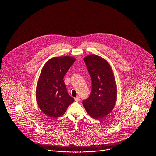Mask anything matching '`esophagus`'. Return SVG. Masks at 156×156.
Listing matches in <instances>:
<instances>
[{
    "mask_svg": "<svg viewBox=\"0 0 156 156\" xmlns=\"http://www.w3.org/2000/svg\"><path fill=\"white\" fill-rule=\"evenodd\" d=\"M80 98L79 97H76V98H75V101H76V102H78V101H80Z\"/></svg>",
    "mask_w": 156,
    "mask_h": 156,
    "instance_id": "esophagus-1",
    "label": "esophagus"
}]
</instances>
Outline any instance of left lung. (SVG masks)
Wrapping results in <instances>:
<instances>
[{
	"instance_id": "left-lung-1",
	"label": "left lung",
	"mask_w": 156,
	"mask_h": 156,
	"mask_svg": "<svg viewBox=\"0 0 156 156\" xmlns=\"http://www.w3.org/2000/svg\"><path fill=\"white\" fill-rule=\"evenodd\" d=\"M83 60L91 78L92 90L82 104L91 117L102 119L112 111L116 102L117 89L114 75L109 64L102 57L94 54Z\"/></svg>"
}]
</instances>
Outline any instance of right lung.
Masks as SVG:
<instances>
[{
    "label": "right lung",
    "mask_w": 156,
    "mask_h": 156,
    "mask_svg": "<svg viewBox=\"0 0 156 156\" xmlns=\"http://www.w3.org/2000/svg\"><path fill=\"white\" fill-rule=\"evenodd\" d=\"M75 59L69 56L54 57L44 66L36 88V99L40 109L46 115L58 118L65 113L74 101L69 96L64 77Z\"/></svg>",
    "instance_id": "1"
}]
</instances>
